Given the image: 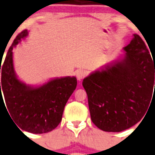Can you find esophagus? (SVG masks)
<instances>
[{
	"mask_svg": "<svg viewBox=\"0 0 155 155\" xmlns=\"http://www.w3.org/2000/svg\"><path fill=\"white\" fill-rule=\"evenodd\" d=\"M75 75H76V78H77L78 80H81L82 79H84L86 76V72L84 70H77L75 71Z\"/></svg>",
	"mask_w": 155,
	"mask_h": 155,
	"instance_id": "34e87169",
	"label": "esophagus"
}]
</instances>
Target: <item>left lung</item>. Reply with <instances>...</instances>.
Wrapping results in <instances>:
<instances>
[{
    "label": "left lung",
    "mask_w": 155,
    "mask_h": 155,
    "mask_svg": "<svg viewBox=\"0 0 155 155\" xmlns=\"http://www.w3.org/2000/svg\"><path fill=\"white\" fill-rule=\"evenodd\" d=\"M123 50L121 60L83 80L92 122L105 132H120L137 124L155 99L154 60L144 41L134 34Z\"/></svg>",
    "instance_id": "8db88e82"
}]
</instances>
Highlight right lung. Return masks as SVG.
Here are the masks:
<instances>
[{
	"mask_svg": "<svg viewBox=\"0 0 155 155\" xmlns=\"http://www.w3.org/2000/svg\"><path fill=\"white\" fill-rule=\"evenodd\" d=\"M28 34L24 30L16 36L0 66V105L1 102L5 106L6 104L9 117L18 128L34 134L46 133L61 121L64 106L76 88L77 80L75 76L56 77L35 86L19 80L14 68L12 49Z\"/></svg>",
	"mask_w": 155,
	"mask_h": 155,
	"instance_id": "obj_1",
	"label": "right lung"
}]
</instances>
